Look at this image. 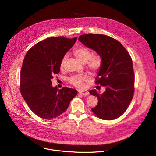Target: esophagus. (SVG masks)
Listing matches in <instances>:
<instances>
[{"label": "esophagus", "mask_w": 156, "mask_h": 156, "mask_svg": "<svg viewBox=\"0 0 156 156\" xmlns=\"http://www.w3.org/2000/svg\"><path fill=\"white\" fill-rule=\"evenodd\" d=\"M78 92H79L80 94L83 95H87L89 94L88 91L86 90H78Z\"/></svg>", "instance_id": "obj_1"}]
</instances>
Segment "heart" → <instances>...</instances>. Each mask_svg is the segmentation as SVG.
<instances>
[{"label":"heart","instance_id":"b5f03b06","mask_svg":"<svg viewBox=\"0 0 156 156\" xmlns=\"http://www.w3.org/2000/svg\"><path fill=\"white\" fill-rule=\"evenodd\" d=\"M74 55L81 62H87V66L92 71H97L100 69L102 65V60L100 56H92L91 51L85 47H79L74 51ZM66 60V56H64L61 62V67H63ZM88 80V76L87 75H78L72 76L69 81L70 82L78 88H83L84 82Z\"/></svg>","mask_w":156,"mask_h":156}]
</instances>
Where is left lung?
Masks as SVG:
<instances>
[{
    "label": "left lung",
    "instance_id": "left-lung-1",
    "mask_svg": "<svg viewBox=\"0 0 156 156\" xmlns=\"http://www.w3.org/2000/svg\"><path fill=\"white\" fill-rule=\"evenodd\" d=\"M78 40L95 51L102 60L95 83L104 86L105 91L100 94L96 90H90V94L98 98V104L92 111L104 120L119 118L127 109L133 96L132 58L119 41L109 36L89 34L80 35Z\"/></svg>",
    "mask_w": 156,
    "mask_h": 156
}]
</instances>
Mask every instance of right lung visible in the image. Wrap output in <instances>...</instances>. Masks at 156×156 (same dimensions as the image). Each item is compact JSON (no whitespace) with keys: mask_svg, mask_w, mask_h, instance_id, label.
Returning a JSON list of instances; mask_svg holds the SVG:
<instances>
[{"mask_svg":"<svg viewBox=\"0 0 156 156\" xmlns=\"http://www.w3.org/2000/svg\"><path fill=\"white\" fill-rule=\"evenodd\" d=\"M77 38H47L33 46L24 57L20 75L21 93L38 117L52 119L68 108L75 89L52 87L51 79L60 71L61 62Z\"/></svg>","mask_w":156,"mask_h":156,"instance_id":"add662e5","label":"right lung"}]
</instances>
